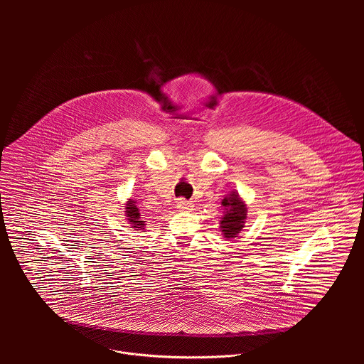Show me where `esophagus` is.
Segmentation results:
<instances>
[{
    "label": "esophagus",
    "instance_id": "obj_1",
    "mask_svg": "<svg viewBox=\"0 0 364 364\" xmlns=\"http://www.w3.org/2000/svg\"><path fill=\"white\" fill-rule=\"evenodd\" d=\"M192 208H193V203L188 202L185 199H178V202H176V208L181 210V211H186V210H191Z\"/></svg>",
    "mask_w": 364,
    "mask_h": 364
}]
</instances>
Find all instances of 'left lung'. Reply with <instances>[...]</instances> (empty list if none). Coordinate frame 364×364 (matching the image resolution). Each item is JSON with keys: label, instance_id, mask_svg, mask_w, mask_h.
Returning a JSON list of instances; mask_svg holds the SVG:
<instances>
[{"label": "left lung", "instance_id": "1", "mask_svg": "<svg viewBox=\"0 0 364 364\" xmlns=\"http://www.w3.org/2000/svg\"><path fill=\"white\" fill-rule=\"evenodd\" d=\"M221 205L225 210L220 221L221 232L225 238H234L244 228L247 218V205L235 192H231L228 196H225Z\"/></svg>", "mask_w": 364, "mask_h": 364}]
</instances>
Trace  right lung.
Listing matches in <instances>:
<instances>
[{
	"mask_svg": "<svg viewBox=\"0 0 364 364\" xmlns=\"http://www.w3.org/2000/svg\"><path fill=\"white\" fill-rule=\"evenodd\" d=\"M126 217H127V221L133 225V228L143 230V227L146 225L140 217V211L133 199H129V202L126 203Z\"/></svg>",
	"mask_w": 364,
	"mask_h": 364,
	"instance_id": "obj_1",
	"label": "right lung"
}]
</instances>
